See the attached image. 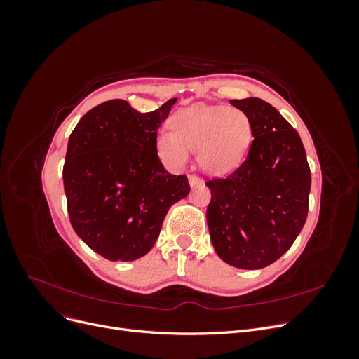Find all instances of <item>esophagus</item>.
I'll return each instance as SVG.
<instances>
[{"mask_svg":"<svg viewBox=\"0 0 359 359\" xmlns=\"http://www.w3.org/2000/svg\"><path fill=\"white\" fill-rule=\"evenodd\" d=\"M189 186L193 189V187H196V186H199V184H202V180L199 178V177H196V175H189Z\"/></svg>","mask_w":359,"mask_h":359,"instance_id":"1","label":"esophagus"}]
</instances>
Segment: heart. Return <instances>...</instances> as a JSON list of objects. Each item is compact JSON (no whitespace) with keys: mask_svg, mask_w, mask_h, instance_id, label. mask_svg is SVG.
Segmentation results:
<instances>
[{"mask_svg":"<svg viewBox=\"0 0 359 359\" xmlns=\"http://www.w3.org/2000/svg\"><path fill=\"white\" fill-rule=\"evenodd\" d=\"M169 124L172 132H160L156 148L175 169L186 166L194 151L205 172L223 175L241 165L252 140V124L238 107L189 106L173 114Z\"/></svg>","mask_w":359,"mask_h":359,"instance_id":"1","label":"heart"}]
</instances>
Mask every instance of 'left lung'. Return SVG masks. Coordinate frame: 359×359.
Wrapping results in <instances>:
<instances>
[{
	"mask_svg": "<svg viewBox=\"0 0 359 359\" xmlns=\"http://www.w3.org/2000/svg\"><path fill=\"white\" fill-rule=\"evenodd\" d=\"M231 104L248 116L255 139L232 175L206 182V222L222 260L260 269L283 256L304 227L311 173L299 135L274 106L257 97Z\"/></svg>",
	"mask_w": 359,
	"mask_h": 359,
	"instance_id": "left-lung-1",
	"label": "left lung"
}]
</instances>
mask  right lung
<instances>
[{"mask_svg": "<svg viewBox=\"0 0 359 359\" xmlns=\"http://www.w3.org/2000/svg\"><path fill=\"white\" fill-rule=\"evenodd\" d=\"M170 99L142 114L126 100L86 112L69 137L62 169L73 229L107 260L145 256L173 203L190 193L187 177L170 175L157 156V130Z\"/></svg>", "mask_w": 359, "mask_h": 359, "instance_id": "right-lung-1", "label": "right lung"}]
</instances>
